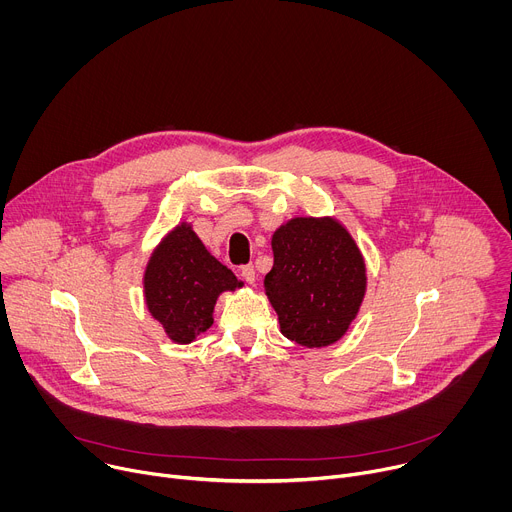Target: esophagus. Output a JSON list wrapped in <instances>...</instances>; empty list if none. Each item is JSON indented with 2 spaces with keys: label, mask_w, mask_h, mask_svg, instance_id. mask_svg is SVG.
<instances>
[{
  "label": "esophagus",
  "mask_w": 512,
  "mask_h": 512,
  "mask_svg": "<svg viewBox=\"0 0 512 512\" xmlns=\"http://www.w3.org/2000/svg\"><path fill=\"white\" fill-rule=\"evenodd\" d=\"M241 277L247 281V283H255V267L253 265H243L241 267Z\"/></svg>",
  "instance_id": "obj_1"
}]
</instances>
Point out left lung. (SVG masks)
Masks as SVG:
<instances>
[{"instance_id":"8db88e82","label":"left lung","mask_w":512,"mask_h":512,"mask_svg":"<svg viewBox=\"0 0 512 512\" xmlns=\"http://www.w3.org/2000/svg\"><path fill=\"white\" fill-rule=\"evenodd\" d=\"M273 267L265 294L281 334L306 348L344 336L367 289L364 259L334 218H291L273 239Z\"/></svg>"}]
</instances>
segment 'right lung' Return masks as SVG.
<instances>
[{"mask_svg": "<svg viewBox=\"0 0 512 512\" xmlns=\"http://www.w3.org/2000/svg\"><path fill=\"white\" fill-rule=\"evenodd\" d=\"M237 287L241 281L206 251L186 223L160 243L143 275L150 314L178 344L206 332L212 326L216 298Z\"/></svg>", "mask_w": 512, "mask_h": 512, "instance_id": "right-lung-1", "label": "right lung"}]
</instances>
